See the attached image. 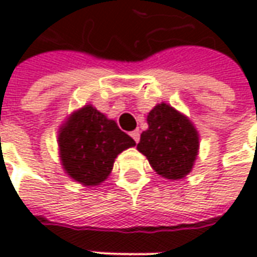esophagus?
I'll use <instances>...</instances> for the list:
<instances>
[{"mask_svg":"<svg viewBox=\"0 0 257 257\" xmlns=\"http://www.w3.org/2000/svg\"><path fill=\"white\" fill-rule=\"evenodd\" d=\"M131 136H132V139H134L136 143H139V140H140L139 129H136V131H134V132H131Z\"/></svg>","mask_w":257,"mask_h":257,"instance_id":"1","label":"esophagus"}]
</instances>
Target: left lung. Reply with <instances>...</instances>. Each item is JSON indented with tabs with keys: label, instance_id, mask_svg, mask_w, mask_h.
Instances as JSON below:
<instances>
[{
	"label": "left lung",
	"instance_id": "obj_1",
	"mask_svg": "<svg viewBox=\"0 0 257 257\" xmlns=\"http://www.w3.org/2000/svg\"><path fill=\"white\" fill-rule=\"evenodd\" d=\"M147 123L149 129L140 135L138 150L162 178H184L198 153V134L193 123L165 103L149 112Z\"/></svg>",
	"mask_w": 257,
	"mask_h": 257
}]
</instances>
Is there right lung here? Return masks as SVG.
Listing matches in <instances>:
<instances>
[{
	"label": "right lung",
	"mask_w": 257,
	"mask_h": 257,
	"mask_svg": "<svg viewBox=\"0 0 257 257\" xmlns=\"http://www.w3.org/2000/svg\"><path fill=\"white\" fill-rule=\"evenodd\" d=\"M135 140L92 106L74 115L59 135L60 157L67 175L85 186H96L110 175L114 160Z\"/></svg>",
	"instance_id": "right-lung-1"
}]
</instances>
